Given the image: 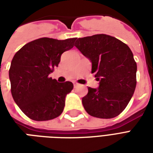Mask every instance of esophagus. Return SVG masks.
Returning <instances> with one entry per match:
<instances>
[{
	"label": "esophagus",
	"instance_id": "esophagus-1",
	"mask_svg": "<svg viewBox=\"0 0 153 153\" xmlns=\"http://www.w3.org/2000/svg\"><path fill=\"white\" fill-rule=\"evenodd\" d=\"M78 85H79V84H78V83H74V87L78 86Z\"/></svg>",
	"mask_w": 153,
	"mask_h": 153
}]
</instances>
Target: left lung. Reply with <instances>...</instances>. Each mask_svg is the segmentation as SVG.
<instances>
[{"label": "left lung", "instance_id": "8db88e82", "mask_svg": "<svg viewBox=\"0 0 153 153\" xmlns=\"http://www.w3.org/2000/svg\"><path fill=\"white\" fill-rule=\"evenodd\" d=\"M74 46L92 62L98 88H88L82 98L90 115L114 118L125 109L136 88L137 64L130 48L117 38L96 34L78 38Z\"/></svg>", "mask_w": 153, "mask_h": 153}]
</instances>
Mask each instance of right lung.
Listing matches in <instances>:
<instances>
[{"label":"right lung","mask_w":153,"mask_h":153,"mask_svg":"<svg viewBox=\"0 0 153 153\" xmlns=\"http://www.w3.org/2000/svg\"><path fill=\"white\" fill-rule=\"evenodd\" d=\"M75 40L76 38H38L25 44L14 56L9 70L11 94L28 118L44 121L62 113L73 83H58L49 74L58 66L62 53L74 47Z\"/></svg>","instance_id":"add662e5"}]
</instances>
